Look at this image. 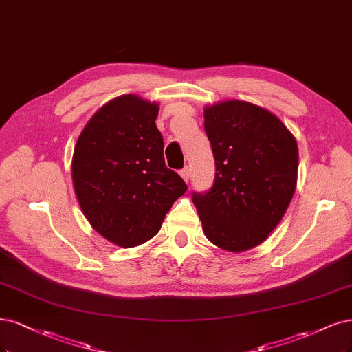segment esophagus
<instances>
[{
  "mask_svg": "<svg viewBox=\"0 0 352 352\" xmlns=\"http://www.w3.org/2000/svg\"><path fill=\"white\" fill-rule=\"evenodd\" d=\"M180 176L182 177H184V180L185 182H189V176H190V168L186 166V167H184V168H182V170H180Z\"/></svg>",
  "mask_w": 352,
  "mask_h": 352,
  "instance_id": "34e87169",
  "label": "esophagus"
}]
</instances>
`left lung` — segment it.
Segmentation results:
<instances>
[{
    "mask_svg": "<svg viewBox=\"0 0 352 352\" xmlns=\"http://www.w3.org/2000/svg\"><path fill=\"white\" fill-rule=\"evenodd\" d=\"M204 119L215 177L208 192L192 193V202L211 243L252 249L281 221L294 195L297 141L274 113L249 102L205 107Z\"/></svg>",
    "mask_w": 352,
    "mask_h": 352,
    "instance_id": "left-lung-1",
    "label": "left lung"
}]
</instances>
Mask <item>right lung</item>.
Wrapping results in <instances>:
<instances>
[{
    "instance_id": "add662e5",
    "label": "right lung",
    "mask_w": 352,
    "mask_h": 352,
    "mask_svg": "<svg viewBox=\"0 0 352 352\" xmlns=\"http://www.w3.org/2000/svg\"><path fill=\"white\" fill-rule=\"evenodd\" d=\"M159 104L124 94L102 106L77 140L72 184L91 227L120 248L154 237L188 186L167 168Z\"/></svg>"
}]
</instances>
